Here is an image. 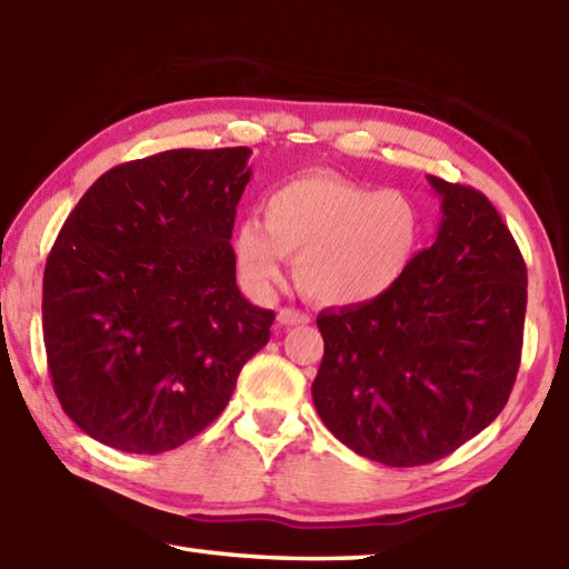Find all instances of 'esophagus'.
<instances>
[{
    "label": "esophagus",
    "instance_id": "esophagus-1",
    "mask_svg": "<svg viewBox=\"0 0 569 569\" xmlns=\"http://www.w3.org/2000/svg\"><path fill=\"white\" fill-rule=\"evenodd\" d=\"M308 321H311V316L296 311V308H281V311H278V323L281 326H303Z\"/></svg>",
    "mask_w": 569,
    "mask_h": 569
}]
</instances>
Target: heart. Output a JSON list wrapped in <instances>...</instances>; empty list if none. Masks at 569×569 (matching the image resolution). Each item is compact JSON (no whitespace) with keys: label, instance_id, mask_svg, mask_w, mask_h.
<instances>
[{"label":"heart","instance_id":"1","mask_svg":"<svg viewBox=\"0 0 569 569\" xmlns=\"http://www.w3.org/2000/svg\"><path fill=\"white\" fill-rule=\"evenodd\" d=\"M421 243V216L399 190H371L333 176L283 182L256 218L236 228V256L258 286L271 283L286 256H298L303 291L329 306L381 298L407 276Z\"/></svg>","mask_w":569,"mask_h":569}]
</instances>
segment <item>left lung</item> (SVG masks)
<instances>
[{"instance_id": "left-lung-1", "label": "left lung", "mask_w": 569, "mask_h": 569, "mask_svg": "<svg viewBox=\"0 0 569 569\" xmlns=\"http://www.w3.org/2000/svg\"><path fill=\"white\" fill-rule=\"evenodd\" d=\"M435 246L373 301L319 313L313 407L331 435L387 467L431 465L477 437L515 387L527 268L479 190L429 176Z\"/></svg>"}]
</instances>
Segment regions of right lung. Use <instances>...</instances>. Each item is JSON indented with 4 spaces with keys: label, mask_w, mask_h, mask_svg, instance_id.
I'll use <instances>...</instances> for the list:
<instances>
[{
    "label": "right lung",
    "mask_w": 569,
    "mask_h": 569,
    "mask_svg": "<svg viewBox=\"0 0 569 569\" xmlns=\"http://www.w3.org/2000/svg\"><path fill=\"white\" fill-rule=\"evenodd\" d=\"M248 148L166 150L92 182L44 266L52 387L84 435L160 455L200 435L271 339L230 246Z\"/></svg>",
    "instance_id": "right-lung-1"
}]
</instances>
